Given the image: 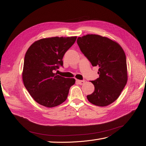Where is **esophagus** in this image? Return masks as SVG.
I'll list each match as a JSON object with an SVG mask.
<instances>
[{
  "mask_svg": "<svg viewBox=\"0 0 146 146\" xmlns=\"http://www.w3.org/2000/svg\"><path fill=\"white\" fill-rule=\"evenodd\" d=\"M77 82L79 84V85H83V84L85 83V80H77Z\"/></svg>",
  "mask_w": 146,
  "mask_h": 146,
  "instance_id": "obj_1",
  "label": "esophagus"
}]
</instances>
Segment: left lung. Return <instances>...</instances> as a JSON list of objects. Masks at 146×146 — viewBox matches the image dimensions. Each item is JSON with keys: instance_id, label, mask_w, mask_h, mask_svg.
Returning a JSON list of instances; mask_svg holds the SVG:
<instances>
[{"instance_id": "1", "label": "left lung", "mask_w": 146, "mask_h": 146, "mask_svg": "<svg viewBox=\"0 0 146 146\" xmlns=\"http://www.w3.org/2000/svg\"><path fill=\"white\" fill-rule=\"evenodd\" d=\"M80 50L93 66H98L99 77L91 81L94 91L87 96L90 102L105 107L120 96L128 80L125 52L115 41L98 35L77 38Z\"/></svg>"}]
</instances>
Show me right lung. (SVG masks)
<instances>
[{"instance_id":"obj_1","label":"right lung","mask_w":146,"mask_h":146,"mask_svg":"<svg viewBox=\"0 0 146 146\" xmlns=\"http://www.w3.org/2000/svg\"><path fill=\"white\" fill-rule=\"evenodd\" d=\"M76 39L77 36L42 38L28 48L24 58L23 80L30 96L39 104L52 108L67 99L76 80L61 77L54 70L63 66V57Z\"/></svg>"}]
</instances>
